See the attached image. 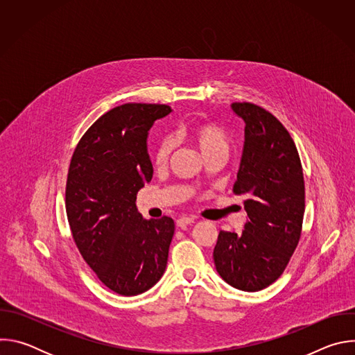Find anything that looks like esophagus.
<instances>
[{
  "instance_id": "obj_1",
  "label": "esophagus",
  "mask_w": 355,
  "mask_h": 355,
  "mask_svg": "<svg viewBox=\"0 0 355 355\" xmlns=\"http://www.w3.org/2000/svg\"><path fill=\"white\" fill-rule=\"evenodd\" d=\"M195 220L192 219V218H188V216H182V218H180L178 220H177V226L178 227H181V229H184V227H187V226H189V225H192Z\"/></svg>"
}]
</instances>
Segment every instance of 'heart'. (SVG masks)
<instances>
[{
	"label": "heart",
	"instance_id": "heart-1",
	"mask_svg": "<svg viewBox=\"0 0 355 355\" xmlns=\"http://www.w3.org/2000/svg\"><path fill=\"white\" fill-rule=\"evenodd\" d=\"M187 135L205 159L216 153L227 155L229 136L223 128L214 122H196L188 128ZM175 143L171 136L160 139L153 151V164L156 167H166L168 164Z\"/></svg>",
	"mask_w": 355,
	"mask_h": 355
}]
</instances>
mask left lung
Wrapping results in <instances>:
<instances>
[{
	"label": "left lung",
	"mask_w": 355,
	"mask_h": 355,
	"mask_svg": "<svg viewBox=\"0 0 355 355\" xmlns=\"http://www.w3.org/2000/svg\"><path fill=\"white\" fill-rule=\"evenodd\" d=\"M245 122V141L234 195H243L244 230H220L214 250L219 275L232 286L256 292L275 282L300 240L305 180L296 146L285 126L252 103H233Z\"/></svg>",
	"instance_id": "left-lung-1"
}]
</instances>
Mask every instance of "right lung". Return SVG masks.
<instances>
[{
    "mask_svg": "<svg viewBox=\"0 0 355 355\" xmlns=\"http://www.w3.org/2000/svg\"><path fill=\"white\" fill-rule=\"evenodd\" d=\"M171 112L164 104L128 103L98 118L77 143L66 182V214L84 261L111 291L135 296L164 274L174 220H144L139 189L153 177L147 130Z\"/></svg>",
    "mask_w": 355,
    "mask_h": 355,
    "instance_id": "right-lung-1",
    "label": "right lung"
}]
</instances>
